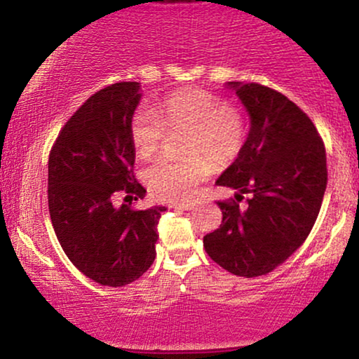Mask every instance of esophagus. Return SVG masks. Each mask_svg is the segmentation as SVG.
<instances>
[{
    "label": "esophagus",
    "mask_w": 359,
    "mask_h": 359,
    "mask_svg": "<svg viewBox=\"0 0 359 359\" xmlns=\"http://www.w3.org/2000/svg\"><path fill=\"white\" fill-rule=\"evenodd\" d=\"M175 209H180V211H194L196 209V204L194 203H180L174 205Z\"/></svg>",
    "instance_id": "34e87169"
}]
</instances>
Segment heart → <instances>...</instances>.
Segmentation results:
<instances>
[{
	"label": "heart",
	"instance_id": "heart-1",
	"mask_svg": "<svg viewBox=\"0 0 359 359\" xmlns=\"http://www.w3.org/2000/svg\"><path fill=\"white\" fill-rule=\"evenodd\" d=\"M167 131H187L184 151L191 156L182 160L162 156L145 168L143 180L160 201L187 199L211 175L212 167L207 159L217 167L228 165L245 142L240 113L203 89H185L165 97L158 114L142 106L131 116L130 137L140 156L154 155ZM203 154L208 158L204 159Z\"/></svg>",
	"mask_w": 359,
	"mask_h": 359
}]
</instances>
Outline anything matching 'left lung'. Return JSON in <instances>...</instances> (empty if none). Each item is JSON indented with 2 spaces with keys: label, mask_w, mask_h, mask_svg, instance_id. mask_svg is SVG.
<instances>
[{
  "label": "left lung",
  "mask_w": 359,
  "mask_h": 359,
  "mask_svg": "<svg viewBox=\"0 0 359 359\" xmlns=\"http://www.w3.org/2000/svg\"><path fill=\"white\" fill-rule=\"evenodd\" d=\"M245 106L250 131L217 185L234 197L251 194L246 209L217 203L222 222L204 236L217 265L238 277L270 273L297 251L317 219L327 185L325 148L314 123L277 90L226 82Z\"/></svg>",
  "instance_id": "1"
}]
</instances>
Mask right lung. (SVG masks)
Instances as JSON below:
<instances>
[{
	"mask_svg": "<svg viewBox=\"0 0 359 359\" xmlns=\"http://www.w3.org/2000/svg\"><path fill=\"white\" fill-rule=\"evenodd\" d=\"M142 100L140 82L97 90L65 123L48 156V211L62 250L77 270L106 287H125L155 259L156 224L165 205L133 211L114 204L143 199L133 175L131 116Z\"/></svg>",
	"mask_w": 359,
	"mask_h": 359,
	"instance_id": "add662e5",
	"label": "right lung"
}]
</instances>
